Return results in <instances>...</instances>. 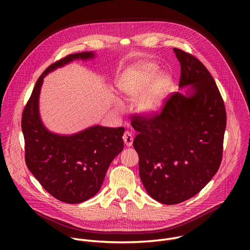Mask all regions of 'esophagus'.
Wrapping results in <instances>:
<instances>
[{"instance_id":"obj_1","label":"esophagus","mask_w":250,"mask_h":250,"mask_svg":"<svg viewBox=\"0 0 250 250\" xmlns=\"http://www.w3.org/2000/svg\"><path fill=\"white\" fill-rule=\"evenodd\" d=\"M123 138H124V141L126 146H132V141H133V136L131 134L130 131L126 130L124 135H123Z\"/></svg>"}]
</instances>
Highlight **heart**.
Masks as SVG:
<instances>
[{
	"label": "heart",
	"instance_id": "b5f03b06",
	"mask_svg": "<svg viewBox=\"0 0 250 250\" xmlns=\"http://www.w3.org/2000/svg\"><path fill=\"white\" fill-rule=\"evenodd\" d=\"M156 71L157 67L154 64L142 65L133 76L132 86L123 94L128 101L142 100L140 110L146 114H153L160 110L171 84V78L167 73L161 72L155 76Z\"/></svg>",
	"mask_w": 250,
	"mask_h": 250
}]
</instances>
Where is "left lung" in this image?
Segmentation results:
<instances>
[{"instance_id": "8db88e82", "label": "left lung", "mask_w": 250, "mask_h": 250, "mask_svg": "<svg viewBox=\"0 0 250 250\" xmlns=\"http://www.w3.org/2000/svg\"><path fill=\"white\" fill-rule=\"evenodd\" d=\"M173 50L181 65L179 88L190 87L172 94L160 114L131 121L141 182L165 205L194 197L218 172L227 125L223 98L208 69L192 54Z\"/></svg>"}]
</instances>
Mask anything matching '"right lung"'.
Returning <instances> with one entry per match:
<instances>
[{
  "label": "right lung",
  "instance_id": "add662e5",
  "mask_svg": "<svg viewBox=\"0 0 250 250\" xmlns=\"http://www.w3.org/2000/svg\"><path fill=\"white\" fill-rule=\"evenodd\" d=\"M94 57V52L69 54L48 66L35 83L21 118L27 168L46 192L68 204L82 203L99 192L111 162L124 149L125 128L95 125L72 135L53 133L41 120L40 93L51 71Z\"/></svg>",
  "mask_w": 250,
  "mask_h": 250
}]
</instances>
